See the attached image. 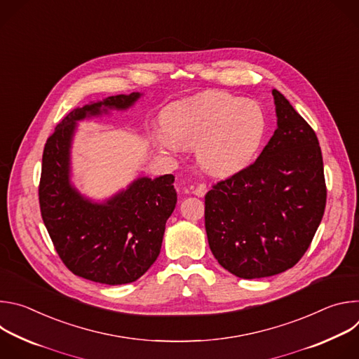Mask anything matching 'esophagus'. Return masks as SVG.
<instances>
[{"instance_id": "obj_1", "label": "esophagus", "mask_w": 359, "mask_h": 359, "mask_svg": "<svg viewBox=\"0 0 359 359\" xmlns=\"http://www.w3.org/2000/svg\"><path fill=\"white\" fill-rule=\"evenodd\" d=\"M206 193H208V186L204 183H201V184H198L193 189V194L197 196V197H203Z\"/></svg>"}]
</instances>
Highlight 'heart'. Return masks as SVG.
I'll list each match as a JSON object with an SVG mask.
<instances>
[{
	"label": "heart",
	"instance_id": "b5f03b06",
	"mask_svg": "<svg viewBox=\"0 0 359 359\" xmlns=\"http://www.w3.org/2000/svg\"><path fill=\"white\" fill-rule=\"evenodd\" d=\"M266 133V114L257 102L227 92H203L168 109L156 142L170 151L197 144L201 166L224 177L252 163Z\"/></svg>",
	"mask_w": 359,
	"mask_h": 359
}]
</instances>
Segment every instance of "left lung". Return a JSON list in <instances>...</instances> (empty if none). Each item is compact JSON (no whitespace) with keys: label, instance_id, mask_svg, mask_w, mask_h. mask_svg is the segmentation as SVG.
I'll list each match as a JSON object with an SVG mask.
<instances>
[{"label":"left lung","instance_id":"1","mask_svg":"<svg viewBox=\"0 0 359 359\" xmlns=\"http://www.w3.org/2000/svg\"><path fill=\"white\" fill-rule=\"evenodd\" d=\"M277 129L252 165L204 197V226L219 264L240 278L294 267L323 220L327 187L313 128L273 89Z\"/></svg>","mask_w":359,"mask_h":359}]
</instances>
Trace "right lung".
Returning a JSON list of instances; mask_svg holds the SVG:
<instances>
[{
    "mask_svg": "<svg viewBox=\"0 0 359 359\" xmlns=\"http://www.w3.org/2000/svg\"><path fill=\"white\" fill-rule=\"evenodd\" d=\"M139 92L108 96L69 112L45 143L39 182L43 224L62 263L78 277L108 285L136 281L156 262L166 222L177 201L173 175L139 177L105 201H93L71 182L76 123L129 109Z\"/></svg>",
    "mask_w": 359,
    "mask_h": 359,
    "instance_id": "right-lung-1",
    "label": "right lung"
}]
</instances>
